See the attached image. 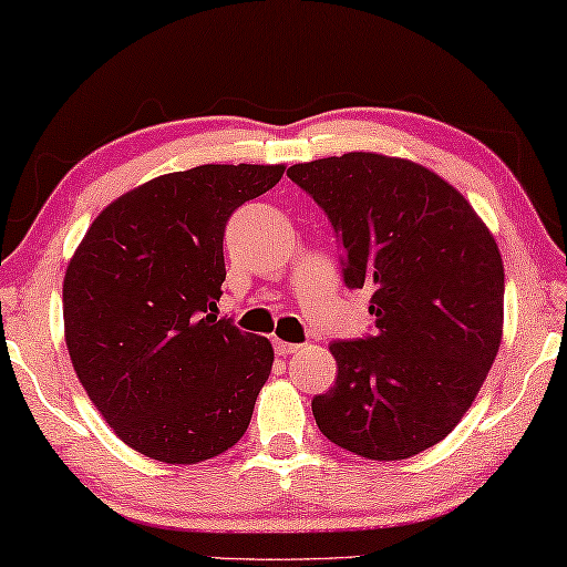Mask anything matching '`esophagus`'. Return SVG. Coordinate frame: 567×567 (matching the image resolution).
I'll return each mask as SVG.
<instances>
[{
    "mask_svg": "<svg viewBox=\"0 0 567 567\" xmlns=\"http://www.w3.org/2000/svg\"><path fill=\"white\" fill-rule=\"evenodd\" d=\"M274 349H276V354L286 357V354H293V351H299L301 347L291 344V341H284V339H274Z\"/></svg>",
    "mask_w": 567,
    "mask_h": 567,
    "instance_id": "34e87169",
    "label": "esophagus"
}]
</instances>
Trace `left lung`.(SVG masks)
Here are the masks:
<instances>
[{"label": "left lung", "mask_w": 567, "mask_h": 567, "mask_svg": "<svg viewBox=\"0 0 567 567\" xmlns=\"http://www.w3.org/2000/svg\"><path fill=\"white\" fill-rule=\"evenodd\" d=\"M289 178L327 213L344 284L369 289L374 333L333 341L337 382L313 396L321 434L367 460L442 442L475 402L503 341L505 268L460 190L404 157L344 153Z\"/></svg>", "instance_id": "1"}]
</instances>
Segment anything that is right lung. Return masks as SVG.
Listing matches in <instances>:
<instances>
[{"mask_svg": "<svg viewBox=\"0 0 567 567\" xmlns=\"http://www.w3.org/2000/svg\"><path fill=\"white\" fill-rule=\"evenodd\" d=\"M284 165H198L125 193L70 258L64 339L92 404L127 447L168 465L244 437L274 347L218 317L223 234Z\"/></svg>", "mask_w": 567, "mask_h": 567, "instance_id": "right-lung-1", "label": "right lung"}]
</instances>
